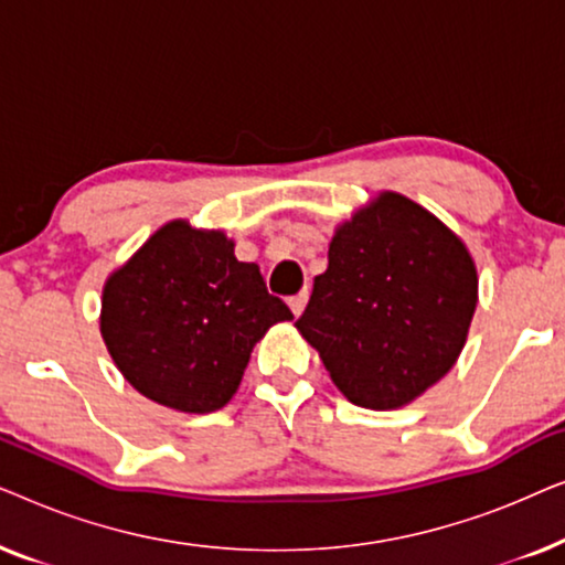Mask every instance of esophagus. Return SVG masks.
Here are the masks:
<instances>
[{
  "instance_id": "34e87169",
  "label": "esophagus",
  "mask_w": 565,
  "mask_h": 565,
  "mask_svg": "<svg viewBox=\"0 0 565 565\" xmlns=\"http://www.w3.org/2000/svg\"><path fill=\"white\" fill-rule=\"evenodd\" d=\"M306 303H308V290H303V292H298V296H292V298L288 300L290 311H292V313H296V316H300V313H303V308H306Z\"/></svg>"
}]
</instances>
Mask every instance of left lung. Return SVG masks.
Here are the masks:
<instances>
[{
	"instance_id": "8db88e82",
	"label": "left lung",
	"mask_w": 565,
	"mask_h": 565,
	"mask_svg": "<svg viewBox=\"0 0 565 565\" xmlns=\"http://www.w3.org/2000/svg\"><path fill=\"white\" fill-rule=\"evenodd\" d=\"M478 303L466 244L414 200L381 192L337 228L296 327L352 404H412L455 365Z\"/></svg>"
}]
</instances>
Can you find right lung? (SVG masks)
I'll list each match as a JSON object with an SVG mask.
<instances>
[{
  "label": "right lung",
  "mask_w": 565,
  "mask_h": 565,
  "mask_svg": "<svg viewBox=\"0 0 565 565\" xmlns=\"http://www.w3.org/2000/svg\"><path fill=\"white\" fill-rule=\"evenodd\" d=\"M290 319L223 231L172 221L107 277L99 331L138 393L177 412L211 414L236 393L265 331Z\"/></svg>",
  "instance_id": "add662e5"
}]
</instances>
